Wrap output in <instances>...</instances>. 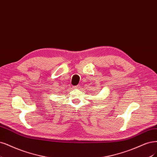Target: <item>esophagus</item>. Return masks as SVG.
Segmentation results:
<instances>
[{
	"label": "esophagus",
	"instance_id": "esophagus-1",
	"mask_svg": "<svg viewBox=\"0 0 157 157\" xmlns=\"http://www.w3.org/2000/svg\"><path fill=\"white\" fill-rule=\"evenodd\" d=\"M80 88V85L74 86H73V88H75V89H77V88Z\"/></svg>",
	"mask_w": 157,
	"mask_h": 157
}]
</instances>
